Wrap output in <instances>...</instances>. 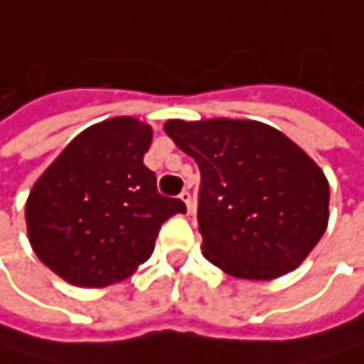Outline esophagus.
Here are the masks:
<instances>
[{
    "instance_id": "esophagus-1",
    "label": "esophagus",
    "mask_w": 364,
    "mask_h": 364,
    "mask_svg": "<svg viewBox=\"0 0 364 364\" xmlns=\"http://www.w3.org/2000/svg\"><path fill=\"white\" fill-rule=\"evenodd\" d=\"M181 200L186 203V207H188V211H190V213L194 211V198H192L190 190H183V192H181Z\"/></svg>"
}]
</instances>
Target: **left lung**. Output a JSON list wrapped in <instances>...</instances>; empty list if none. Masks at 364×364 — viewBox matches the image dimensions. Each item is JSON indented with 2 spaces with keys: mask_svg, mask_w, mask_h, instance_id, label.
<instances>
[{
  "mask_svg": "<svg viewBox=\"0 0 364 364\" xmlns=\"http://www.w3.org/2000/svg\"><path fill=\"white\" fill-rule=\"evenodd\" d=\"M166 134L200 170L203 255L230 276L296 269L328 226V181L287 136L255 120H168Z\"/></svg>",
  "mask_w": 364,
  "mask_h": 364,
  "instance_id": "obj_1",
  "label": "left lung"
}]
</instances>
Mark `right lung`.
<instances>
[{"label":"right lung","instance_id":"right-lung-1","mask_svg":"<svg viewBox=\"0 0 364 364\" xmlns=\"http://www.w3.org/2000/svg\"><path fill=\"white\" fill-rule=\"evenodd\" d=\"M151 127L112 118L77 136L45 170L25 205L36 257L77 287L124 280L153 250L161 224L186 203L157 192L144 166Z\"/></svg>","mask_w":364,"mask_h":364}]
</instances>
